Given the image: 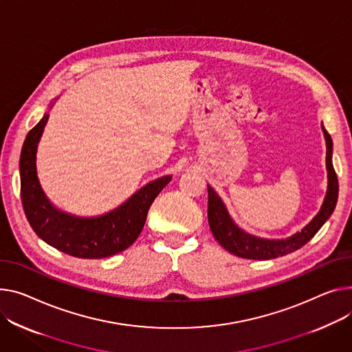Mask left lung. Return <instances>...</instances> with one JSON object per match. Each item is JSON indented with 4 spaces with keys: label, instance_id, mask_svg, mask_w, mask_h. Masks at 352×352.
Segmentation results:
<instances>
[{
    "label": "left lung",
    "instance_id": "8db88e82",
    "mask_svg": "<svg viewBox=\"0 0 352 352\" xmlns=\"http://www.w3.org/2000/svg\"><path fill=\"white\" fill-rule=\"evenodd\" d=\"M322 130H324L325 143H327L329 190H327L324 204L317 217L306 228L301 229V232L294 233L293 236L287 239H277V241L262 239V238L252 236L249 233L243 232L241 228H238L235 223H233L221 198L208 185V221L215 239L219 242V245L223 249L239 257H245V259H254V261L274 259V257L285 256L306 245L320 230L324 222L331 217L338 199V178L331 161L333 140H331V135L327 133L324 127Z\"/></svg>",
    "mask_w": 352,
    "mask_h": 352
}]
</instances>
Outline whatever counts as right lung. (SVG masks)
<instances>
[{
    "label": "right lung",
    "mask_w": 352,
    "mask_h": 352,
    "mask_svg": "<svg viewBox=\"0 0 352 352\" xmlns=\"http://www.w3.org/2000/svg\"><path fill=\"white\" fill-rule=\"evenodd\" d=\"M48 117L45 114L30 130L19 158L22 208L31 228L43 242L82 259H100L123 252L142 233L153 201L171 181V175L147 184L109 214L95 218L63 214L46 199L36 177L35 154Z\"/></svg>",
    "instance_id": "obj_1"
}]
</instances>
